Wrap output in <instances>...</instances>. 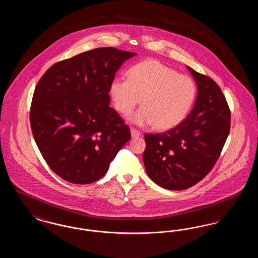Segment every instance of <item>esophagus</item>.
<instances>
[{"label": "esophagus", "mask_w": 258, "mask_h": 258, "mask_svg": "<svg viewBox=\"0 0 258 258\" xmlns=\"http://www.w3.org/2000/svg\"><path fill=\"white\" fill-rule=\"evenodd\" d=\"M131 134H132V137H133V138L139 137V136L141 135L140 132H139V131H137V130H135L134 127H132V128H131Z\"/></svg>", "instance_id": "34e87169"}]
</instances>
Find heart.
I'll return each instance as SVG.
<instances>
[{
  "label": "heart",
  "mask_w": 258,
  "mask_h": 258,
  "mask_svg": "<svg viewBox=\"0 0 258 258\" xmlns=\"http://www.w3.org/2000/svg\"><path fill=\"white\" fill-rule=\"evenodd\" d=\"M114 107L130 115L140 101L142 107L131 120L139 125L154 123L158 130H170L181 123L197 96L194 80L157 60L140 61L126 73V79L110 84Z\"/></svg>",
  "instance_id": "b5f03b06"
}]
</instances>
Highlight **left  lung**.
I'll use <instances>...</instances> for the list:
<instances>
[{
  "label": "left lung",
  "instance_id": "obj_1",
  "mask_svg": "<svg viewBox=\"0 0 258 258\" xmlns=\"http://www.w3.org/2000/svg\"><path fill=\"white\" fill-rule=\"evenodd\" d=\"M197 81V101L181 123L162 134L144 135L148 176L161 187L183 190L200 182L221 156L231 113L220 86L187 67Z\"/></svg>",
  "mask_w": 258,
  "mask_h": 258
}]
</instances>
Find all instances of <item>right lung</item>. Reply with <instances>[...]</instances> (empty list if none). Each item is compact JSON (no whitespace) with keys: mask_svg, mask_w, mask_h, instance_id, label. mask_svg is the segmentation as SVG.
Listing matches in <instances>:
<instances>
[{"mask_svg":"<svg viewBox=\"0 0 258 258\" xmlns=\"http://www.w3.org/2000/svg\"><path fill=\"white\" fill-rule=\"evenodd\" d=\"M136 53L100 47L51 66L35 89L32 133L50 168L73 184L102 178L131 130L109 106L110 84Z\"/></svg>","mask_w":258,"mask_h":258,"instance_id":"obj_1","label":"right lung"}]
</instances>
